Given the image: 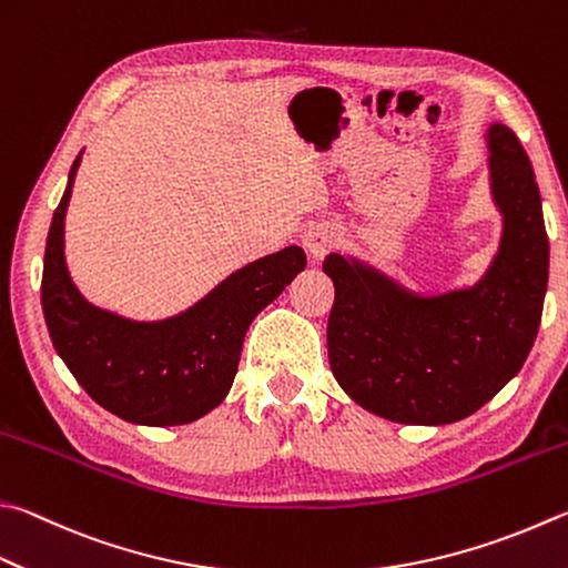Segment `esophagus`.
Masks as SVG:
<instances>
[{
	"instance_id": "1",
	"label": "esophagus",
	"mask_w": 568,
	"mask_h": 568,
	"mask_svg": "<svg viewBox=\"0 0 568 568\" xmlns=\"http://www.w3.org/2000/svg\"><path fill=\"white\" fill-rule=\"evenodd\" d=\"M337 241V233L333 225H313V229H307L303 235V248L311 253L313 257L325 255L329 248H333Z\"/></svg>"
}]
</instances>
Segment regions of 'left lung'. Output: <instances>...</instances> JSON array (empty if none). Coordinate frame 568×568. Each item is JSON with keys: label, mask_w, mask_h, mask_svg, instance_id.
I'll list each match as a JSON object with an SVG mask.
<instances>
[{"label": "left lung", "mask_w": 568, "mask_h": 568, "mask_svg": "<svg viewBox=\"0 0 568 568\" xmlns=\"http://www.w3.org/2000/svg\"><path fill=\"white\" fill-rule=\"evenodd\" d=\"M499 253L474 287L417 295L359 261L329 253L335 285L327 355L359 407L402 425H452L519 373L539 333L549 239L527 151L509 126L487 131Z\"/></svg>", "instance_id": "1"}]
</instances>
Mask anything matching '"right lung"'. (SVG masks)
<instances>
[{"mask_svg": "<svg viewBox=\"0 0 568 568\" xmlns=\"http://www.w3.org/2000/svg\"><path fill=\"white\" fill-rule=\"evenodd\" d=\"M81 153L51 219L41 307L59 357L89 397L133 425H189L219 407L239 373L253 317L305 267L297 245L265 255L225 277L189 311L136 323L91 305L64 261V215Z\"/></svg>", "mask_w": 568, "mask_h": 568, "instance_id": "right-lung-1", "label": "right lung"}]
</instances>
